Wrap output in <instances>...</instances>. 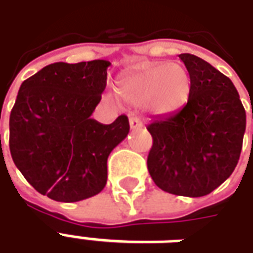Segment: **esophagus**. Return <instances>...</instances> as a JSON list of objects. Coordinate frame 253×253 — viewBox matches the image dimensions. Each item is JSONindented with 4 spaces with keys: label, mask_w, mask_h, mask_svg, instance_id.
<instances>
[{
    "label": "esophagus",
    "mask_w": 253,
    "mask_h": 253,
    "mask_svg": "<svg viewBox=\"0 0 253 253\" xmlns=\"http://www.w3.org/2000/svg\"><path fill=\"white\" fill-rule=\"evenodd\" d=\"M142 126V122H141L139 118H135V116L130 118V127H131V130H138V128H141Z\"/></svg>",
    "instance_id": "34e87169"
}]
</instances>
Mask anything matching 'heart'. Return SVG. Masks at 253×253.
Returning <instances> with one entry per match:
<instances>
[{"instance_id":"heart-1","label":"heart","mask_w":253,"mask_h":253,"mask_svg":"<svg viewBox=\"0 0 253 253\" xmlns=\"http://www.w3.org/2000/svg\"><path fill=\"white\" fill-rule=\"evenodd\" d=\"M118 94L134 107H146L154 115L176 114L188 103L190 73L177 62H143L118 81Z\"/></svg>"}]
</instances>
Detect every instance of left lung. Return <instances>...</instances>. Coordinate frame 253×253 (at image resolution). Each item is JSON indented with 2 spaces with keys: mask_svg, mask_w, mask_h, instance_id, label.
<instances>
[{
  "mask_svg": "<svg viewBox=\"0 0 253 253\" xmlns=\"http://www.w3.org/2000/svg\"><path fill=\"white\" fill-rule=\"evenodd\" d=\"M179 58L190 73V100L176 114L157 118L148 126L153 137L148 169L165 192L198 198L232 175L247 118L239 92L225 74L192 54Z\"/></svg>",
  "mask_w": 253,
  "mask_h": 253,
  "instance_id": "left-lung-1",
  "label": "left lung"
}]
</instances>
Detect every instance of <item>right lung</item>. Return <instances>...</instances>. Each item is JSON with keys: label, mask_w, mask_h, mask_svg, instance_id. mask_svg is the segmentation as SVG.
<instances>
[{"label": "right lung", "mask_w": 253, "mask_h": 253, "mask_svg": "<svg viewBox=\"0 0 253 253\" xmlns=\"http://www.w3.org/2000/svg\"><path fill=\"white\" fill-rule=\"evenodd\" d=\"M110 65L104 59L51 63L21 84L9 118V149L42 195L69 203L105 187L108 156L130 131L126 115L111 125L90 118Z\"/></svg>", "instance_id": "right-lung-1"}]
</instances>
